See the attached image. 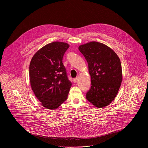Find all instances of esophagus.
<instances>
[{"label":"esophagus","mask_w":148,"mask_h":148,"mask_svg":"<svg viewBox=\"0 0 148 148\" xmlns=\"http://www.w3.org/2000/svg\"><path fill=\"white\" fill-rule=\"evenodd\" d=\"M77 78H74L73 79V82L74 83H76L77 82Z\"/></svg>","instance_id":"34e87169"}]
</instances>
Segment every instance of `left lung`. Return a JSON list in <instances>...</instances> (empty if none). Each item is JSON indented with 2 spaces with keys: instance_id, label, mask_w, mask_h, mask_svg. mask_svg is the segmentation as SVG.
<instances>
[{
  "instance_id": "obj_1",
  "label": "left lung",
  "mask_w": 148,
  "mask_h": 148,
  "mask_svg": "<svg viewBox=\"0 0 148 148\" xmlns=\"http://www.w3.org/2000/svg\"><path fill=\"white\" fill-rule=\"evenodd\" d=\"M88 64L91 86L86 99L93 106L103 108L116 97L122 82V68L117 54L101 42H92L79 47Z\"/></svg>"
}]
</instances>
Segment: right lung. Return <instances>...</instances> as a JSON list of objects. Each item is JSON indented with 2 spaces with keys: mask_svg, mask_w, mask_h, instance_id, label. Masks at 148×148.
<instances>
[{
  "mask_svg": "<svg viewBox=\"0 0 148 148\" xmlns=\"http://www.w3.org/2000/svg\"><path fill=\"white\" fill-rule=\"evenodd\" d=\"M69 47L65 42H51L39 49L31 59L29 68L31 86L46 108L56 109L67 99L72 83L63 58Z\"/></svg>",
  "mask_w": 148,
  "mask_h": 148,
  "instance_id": "right-lung-1",
  "label": "right lung"
}]
</instances>
